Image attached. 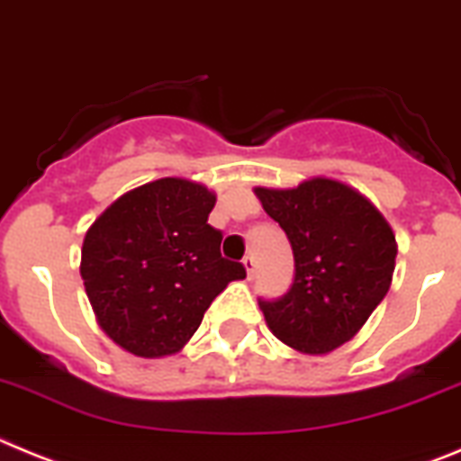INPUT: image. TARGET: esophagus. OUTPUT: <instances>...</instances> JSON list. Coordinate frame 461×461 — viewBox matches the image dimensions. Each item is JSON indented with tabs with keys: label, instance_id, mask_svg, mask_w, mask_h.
Segmentation results:
<instances>
[{
	"label": "esophagus",
	"instance_id": "1",
	"mask_svg": "<svg viewBox=\"0 0 461 461\" xmlns=\"http://www.w3.org/2000/svg\"><path fill=\"white\" fill-rule=\"evenodd\" d=\"M243 267H246V273H248V277H252V276H255V271H257V261H255V257H250V255H248L246 259H243Z\"/></svg>",
	"mask_w": 461,
	"mask_h": 461
}]
</instances>
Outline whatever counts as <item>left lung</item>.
<instances>
[{
	"instance_id": "8db88e82",
	"label": "left lung",
	"mask_w": 461,
	"mask_h": 461,
	"mask_svg": "<svg viewBox=\"0 0 461 461\" xmlns=\"http://www.w3.org/2000/svg\"><path fill=\"white\" fill-rule=\"evenodd\" d=\"M255 194L294 252L289 292L259 298L268 329L301 354H329L358 333L391 289L395 234L367 197L333 179Z\"/></svg>"
}]
</instances>
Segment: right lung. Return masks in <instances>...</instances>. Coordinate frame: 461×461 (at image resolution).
Instances as JSON below:
<instances>
[{
  "mask_svg": "<svg viewBox=\"0 0 461 461\" xmlns=\"http://www.w3.org/2000/svg\"><path fill=\"white\" fill-rule=\"evenodd\" d=\"M215 194L188 179L151 181L107 206L82 243L80 273L101 329L142 358L176 354L213 298L246 268L221 255Z\"/></svg>",
  "mask_w": 461,
  "mask_h": 461,
  "instance_id": "1",
  "label": "right lung"
}]
</instances>
